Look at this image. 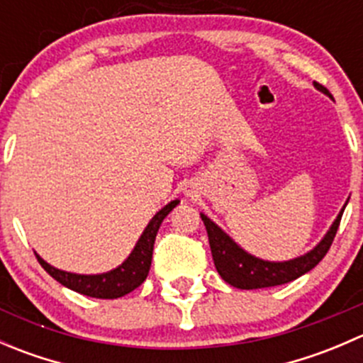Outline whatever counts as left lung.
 <instances>
[{"mask_svg": "<svg viewBox=\"0 0 363 363\" xmlns=\"http://www.w3.org/2000/svg\"><path fill=\"white\" fill-rule=\"evenodd\" d=\"M314 87L332 98V94L328 93V89L325 86L314 82ZM344 207L340 208L339 216L332 223L327 235L321 239V242L314 250L298 256V258L288 259V262H267V259L256 258V256L244 251L239 244L233 242L230 239V235H226L207 216H202L205 230H207L212 259H214L216 270L219 272V276L226 283L235 288H240V290H258V288L279 286V284L290 283V281H295L296 277L303 276L306 272L313 270L325 258V255L330 250L332 242H334V237L337 233Z\"/></svg>", "mask_w": 363, "mask_h": 363, "instance_id": "8db88e82", "label": "left lung"}]
</instances>
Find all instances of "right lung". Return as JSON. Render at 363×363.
Here are the masks:
<instances>
[{"instance_id": "right-lung-1", "label": "right lung", "mask_w": 363, "mask_h": 363, "mask_svg": "<svg viewBox=\"0 0 363 363\" xmlns=\"http://www.w3.org/2000/svg\"><path fill=\"white\" fill-rule=\"evenodd\" d=\"M177 203L179 200H174V202L164 205L160 212H156L155 218L145 226L138 242L135 244L131 255L117 269L111 270V272L84 276V274H72L56 269V267L49 265L45 259H42L35 252L36 259H38L40 265L45 269L49 276H52L57 283L77 291V294L93 296V298H119V296H124L130 294V291H133L135 288H138L145 281L149 269H151L156 233H158L161 223L167 218L168 212Z\"/></svg>"}]
</instances>
